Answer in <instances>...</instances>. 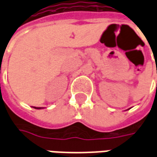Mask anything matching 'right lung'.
I'll return each instance as SVG.
<instances>
[{
	"mask_svg": "<svg viewBox=\"0 0 157 157\" xmlns=\"http://www.w3.org/2000/svg\"><path fill=\"white\" fill-rule=\"evenodd\" d=\"M33 108H34V109H41V108H36V107H33Z\"/></svg>",
	"mask_w": 157,
	"mask_h": 157,
	"instance_id": "right-lung-1",
	"label": "right lung"
}]
</instances>
